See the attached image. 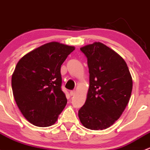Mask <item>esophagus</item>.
I'll return each instance as SVG.
<instances>
[{
  "instance_id": "esophagus-1",
  "label": "esophagus",
  "mask_w": 150,
  "mask_h": 150,
  "mask_svg": "<svg viewBox=\"0 0 150 150\" xmlns=\"http://www.w3.org/2000/svg\"><path fill=\"white\" fill-rule=\"evenodd\" d=\"M75 93V91H71L70 92H69V94H70V96H74Z\"/></svg>"
}]
</instances>
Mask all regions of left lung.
<instances>
[{"label":"left lung","instance_id":"left-lung-1","mask_svg":"<svg viewBox=\"0 0 150 150\" xmlns=\"http://www.w3.org/2000/svg\"><path fill=\"white\" fill-rule=\"evenodd\" d=\"M81 51L87 58L89 88L78 116L88 129H106L120 117L129 102L132 78L123 59L103 43L95 42Z\"/></svg>","mask_w":150,"mask_h":150}]
</instances>
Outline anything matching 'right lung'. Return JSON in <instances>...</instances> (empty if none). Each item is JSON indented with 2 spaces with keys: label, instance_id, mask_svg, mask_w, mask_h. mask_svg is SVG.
I'll list each match as a JSON object with an SVG mask.
<instances>
[{
  "label": "right lung",
  "instance_id": "1",
  "mask_svg": "<svg viewBox=\"0 0 150 150\" xmlns=\"http://www.w3.org/2000/svg\"><path fill=\"white\" fill-rule=\"evenodd\" d=\"M75 47L51 42L20 59L12 75L13 97L30 123L48 127L57 122L65 107L61 66Z\"/></svg>",
  "mask_w": 150,
  "mask_h": 150
}]
</instances>
